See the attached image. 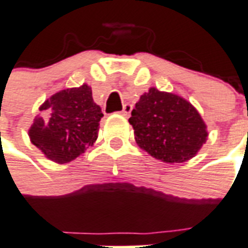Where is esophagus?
I'll return each instance as SVG.
<instances>
[{
    "label": "esophagus",
    "mask_w": 248,
    "mask_h": 248,
    "mask_svg": "<svg viewBox=\"0 0 248 248\" xmlns=\"http://www.w3.org/2000/svg\"><path fill=\"white\" fill-rule=\"evenodd\" d=\"M131 110H133V106L130 105V104H124V109L121 111V114L124 115V117H127V115H130V113H131Z\"/></svg>",
    "instance_id": "1"
}]
</instances>
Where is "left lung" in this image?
<instances>
[{
  "instance_id": "left-lung-1",
  "label": "left lung",
  "mask_w": 248,
  "mask_h": 248,
  "mask_svg": "<svg viewBox=\"0 0 248 248\" xmlns=\"http://www.w3.org/2000/svg\"><path fill=\"white\" fill-rule=\"evenodd\" d=\"M138 146L166 163L193 157L206 142V124L189 102L151 88L140 96L129 119Z\"/></svg>"
}]
</instances>
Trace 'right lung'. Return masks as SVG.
I'll use <instances>...</instances> for the list:
<instances>
[{
    "mask_svg": "<svg viewBox=\"0 0 248 248\" xmlns=\"http://www.w3.org/2000/svg\"><path fill=\"white\" fill-rule=\"evenodd\" d=\"M39 110L29 135L49 160L71 161L96 142L104 114L87 84L55 93Z\"/></svg>",
    "mask_w": 248,
    "mask_h": 248,
    "instance_id": "1",
    "label": "right lung"
}]
</instances>
